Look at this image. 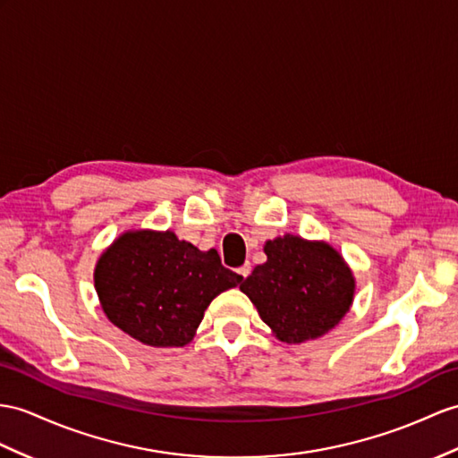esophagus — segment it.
Wrapping results in <instances>:
<instances>
[{
    "label": "esophagus",
    "instance_id": "1",
    "mask_svg": "<svg viewBox=\"0 0 458 458\" xmlns=\"http://www.w3.org/2000/svg\"><path fill=\"white\" fill-rule=\"evenodd\" d=\"M250 270H252V266H250V262H247V264H242L237 272H239V276H242V277H244V280H247L249 274H250Z\"/></svg>",
    "mask_w": 458,
    "mask_h": 458
}]
</instances>
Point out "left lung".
<instances>
[{"label":"left lung","instance_id":"1","mask_svg":"<svg viewBox=\"0 0 458 458\" xmlns=\"http://www.w3.org/2000/svg\"><path fill=\"white\" fill-rule=\"evenodd\" d=\"M266 262L241 284L270 327L285 344L325 336L348 313L355 277L344 256L327 241L284 235L264 244Z\"/></svg>","mask_w":458,"mask_h":458}]
</instances>
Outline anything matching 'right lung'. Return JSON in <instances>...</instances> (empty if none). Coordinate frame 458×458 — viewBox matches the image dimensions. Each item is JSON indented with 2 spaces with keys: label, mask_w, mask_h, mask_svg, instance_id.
Segmentation results:
<instances>
[{
  "label": "right lung",
  "mask_w": 458,
  "mask_h": 458,
  "mask_svg": "<svg viewBox=\"0 0 458 458\" xmlns=\"http://www.w3.org/2000/svg\"><path fill=\"white\" fill-rule=\"evenodd\" d=\"M93 277L106 318L151 348H182L211 301L242 280L217 250H199L171 229L124 231L98 256Z\"/></svg>",
  "instance_id": "right-lung-1"
}]
</instances>
